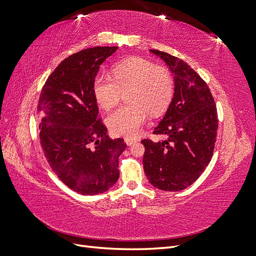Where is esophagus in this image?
<instances>
[{
	"instance_id": "obj_1",
	"label": "esophagus",
	"mask_w": 256,
	"mask_h": 256,
	"mask_svg": "<svg viewBox=\"0 0 256 256\" xmlns=\"http://www.w3.org/2000/svg\"><path fill=\"white\" fill-rule=\"evenodd\" d=\"M138 142V138H131V136H127L125 138V143L127 145H132L134 143Z\"/></svg>"
}]
</instances>
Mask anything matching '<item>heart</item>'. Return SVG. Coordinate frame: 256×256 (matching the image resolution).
Listing matches in <instances>:
<instances>
[{
	"mask_svg": "<svg viewBox=\"0 0 256 256\" xmlns=\"http://www.w3.org/2000/svg\"><path fill=\"white\" fill-rule=\"evenodd\" d=\"M112 74L100 72L92 83L98 104L110 109L118 102L122 90L129 88V104H122L106 118V125L116 136H134L148 118L168 104L173 80L164 67L154 66L142 58H129L112 67Z\"/></svg>",
	"mask_w": 256,
	"mask_h": 256,
	"instance_id": "1",
	"label": "heart"
}]
</instances>
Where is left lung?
Masks as SVG:
<instances>
[{
  "label": "left lung",
  "mask_w": 256,
  "mask_h": 256,
  "mask_svg": "<svg viewBox=\"0 0 256 256\" xmlns=\"http://www.w3.org/2000/svg\"><path fill=\"white\" fill-rule=\"evenodd\" d=\"M174 74V94L168 110L154 128L166 141L142 140L144 172L160 190L180 191L194 182L212 160L218 115L207 84L193 69L166 52L150 50Z\"/></svg>",
  "instance_id": "left-lung-1"
}]
</instances>
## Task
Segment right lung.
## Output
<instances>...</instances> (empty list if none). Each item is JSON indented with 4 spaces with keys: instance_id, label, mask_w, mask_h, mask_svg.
Instances as JSON below:
<instances>
[{
    "instance_id": "add662e5",
    "label": "right lung",
    "mask_w": 256,
    "mask_h": 256,
    "mask_svg": "<svg viewBox=\"0 0 256 256\" xmlns=\"http://www.w3.org/2000/svg\"><path fill=\"white\" fill-rule=\"evenodd\" d=\"M116 50L92 47L68 56L46 81L38 102L40 144L48 164L62 182L83 196L113 187L120 177L118 157L127 147L122 138L106 136L92 90L100 65Z\"/></svg>"
}]
</instances>
